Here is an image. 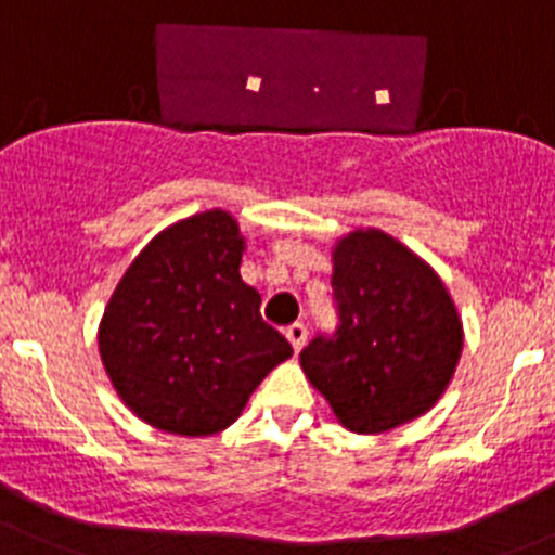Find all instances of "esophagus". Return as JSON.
Segmentation results:
<instances>
[{
  "label": "esophagus",
  "instance_id": "obj_1",
  "mask_svg": "<svg viewBox=\"0 0 555 555\" xmlns=\"http://www.w3.org/2000/svg\"><path fill=\"white\" fill-rule=\"evenodd\" d=\"M284 335H287V338H289V344H293V349L300 351V349H304L306 335H309V330H306L304 322H293L287 330H284Z\"/></svg>",
  "mask_w": 555,
  "mask_h": 555
}]
</instances>
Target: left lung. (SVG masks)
Returning a JSON list of instances; mask_svg holds the SVG:
<instances>
[{
	"label": "left lung",
	"mask_w": 555,
	"mask_h": 555,
	"mask_svg": "<svg viewBox=\"0 0 555 555\" xmlns=\"http://www.w3.org/2000/svg\"><path fill=\"white\" fill-rule=\"evenodd\" d=\"M338 324L300 351L309 382L349 429L376 435L427 413L462 354V324L438 273L382 231L335 246Z\"/></svg>",
	"instance_id": "1"
}]
</instances>
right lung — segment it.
Segmentation results:
<instances>
[{"label":"right lung","mask_w":555,"mask_h":555,"mask_svg":"<svg viewBox=\"0 0 555 555\" xmlns=\"http://www.w3.org/2000/svg\"><path fill=\"white\" fill-rule=\"evenodd\" d=\"M244 242L220 209L166 228L106 306L99 349L126 405L173 435L231 427L257 384L293 354L238 276Z\"/></svg>","instance_id":"obj_1"}]
</instances>
